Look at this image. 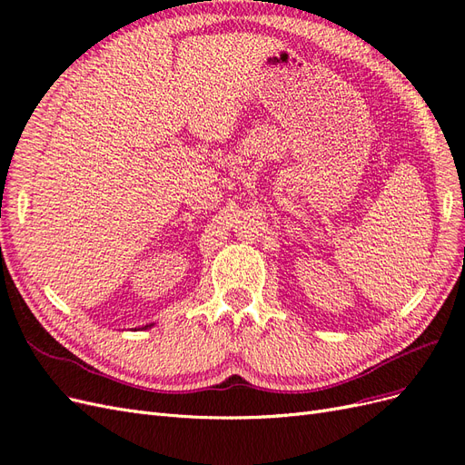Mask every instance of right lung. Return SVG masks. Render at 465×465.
I'll return each instance as SVG.
<instances>
[{"label": "right lung", "instance_id": "add662e5", "mask_svg": "<svg viewBox=\"0 0 465 465\" xmlns=\"http://www.w3.org/2000/svg\"><path fill=\"white\" fill-rule=\"evenodd\" d=\"M151 326H154V323H147V326H145L143 330H147V328H151Z\"/></svg>", "mask_w": 465, "mask_h": 465}]
</instances>
